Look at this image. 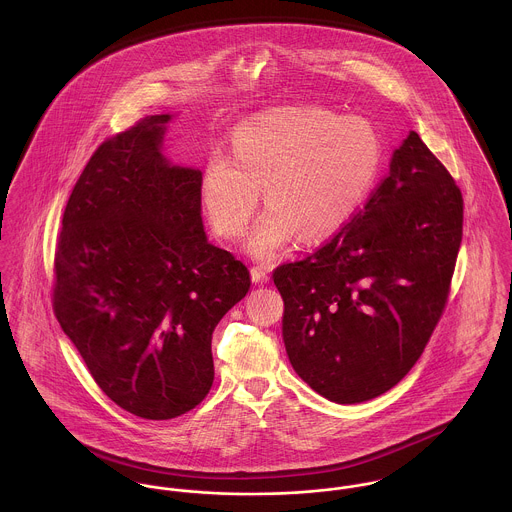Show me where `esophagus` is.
I'll use <instances>...</instances> for the list:
<instances>
[{"label":"esophagus","instance_id":"1","mask_svg":"<svg viewBox=\"0 0 512 512\" xmlns=\"http://www.w3.org/2000/svg\"><path fill=\"white\" fill-rule=\"evenodd\" d=\"M250 276H252V282L254 284H266L270 282V272L266 268H252L250 270Z\"/></svg>","mask_w":512,"mask_h":512}]
</instances>
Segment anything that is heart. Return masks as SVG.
<instances>
[{
	"mask_svg": "<svg viewBox=\"0 0 512 512\" xmlns=\"http://www.w3.org/2000/svg\"><path fill=\"white\" fill-rule=\"evenodd\" d=\"M382 138L361 116L317 106L266 112L236 128L232 157L213 151L201 175V199L213 228L238 238L260 203L270 205L248 238V252L272 258L299 234L319 242L337 234L370 197Z\"/></svg>",
	"mask_w": 512,
	"mask_h": 512,
	"instance_id": "heart-1",
	"label": "heart"
}]
</instances>
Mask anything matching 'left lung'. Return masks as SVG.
<instances>
[{"label":"left lung","instance_id":"left-lung-1","mask_svg":"<svg viewBox=\"0 0 512 512\" xmlns=\"http://www.w3.org/2000/svg\"><path fill=\"white\" fill-rule=\"evenodd\" d=\"M461 234V191L410 132L353 220L311 256L274 270L299 378L337 404L396 386L438 325Z\"/></svg>","mask_w":512,"mask_h":512}]
</instances>
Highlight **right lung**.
<instances>
[{
  "label": "right lung",
  "mask_w": 512,
  "mask_h": 512,
  "mask_svg": "<svg viewBox=\"0 0 512 512\" xmlns=\"http://www.w3.org/2000/svg\"><path fill=\"white\" fill-rule=\"evenodd\" d=\"M171 114L94 151L69 197L55 252V315L102 392L126 412L171 420L213 386V331L250 288L211 244L201 171L163 155Z\"/></svg>",
  "instance_id": "obj_1"
}]
</instances>
